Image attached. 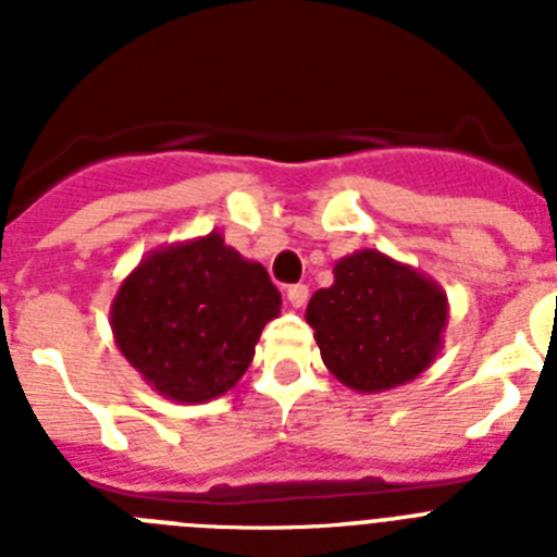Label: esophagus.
Here are the masks:
<instances>
[{
	"instance_id": "obj_1",
	"label": "esophagus",
	"mask_w": 557,
	"mask_h": 557,
	"mask_svg": "<svg viewBox=\"0 0 557 557\" xmlns=\"http://www.w3.org/2000/svg\"><path fill=\"white\" fill-rule=\"evenodd\" d=\"M287 301H289V307L301 309L304 304L309 301V287H307V284H293V287H287Z\"/></svg>"
}]
</instances>
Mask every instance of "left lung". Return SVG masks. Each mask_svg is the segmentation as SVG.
<instances>
[{"label":"left lung","mask_w":557,"mask_h":557,"mask_svg":"<svg viewBox=\"0 0 557 557\" xmlns=\"http://www.w3.org/2000/svg\"><path fill=\"white\" fill-rule=\"evenodd\" d=\"M323 366L357 393L407 385L444 348L449 298L444 287L376 248L334 264V284L309 298Z\"/></svg>","instance_id":"left-lung-1"}]
</instances>
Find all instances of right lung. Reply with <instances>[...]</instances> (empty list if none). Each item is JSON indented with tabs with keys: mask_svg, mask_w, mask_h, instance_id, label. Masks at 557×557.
Returning <instances> with one entry per match:
<instances>
[{
	"mask_svg": "<svg viewBox=\"0 0 557 557\" xmlns=\"http://www.w3.org/2000/svg\"><path fill=\"white\" fill-rule=\"evenodd\" d=\"M278 312L268 270L211 231L141 256L113 295L111 332L159 396L203 405L243 379Z\"/></svg>",
	"mask_w": 557,
	"mask_h": 557,
	"instance_id": "right-lung-1",
	"label": "right lung"
}]
</instances>
